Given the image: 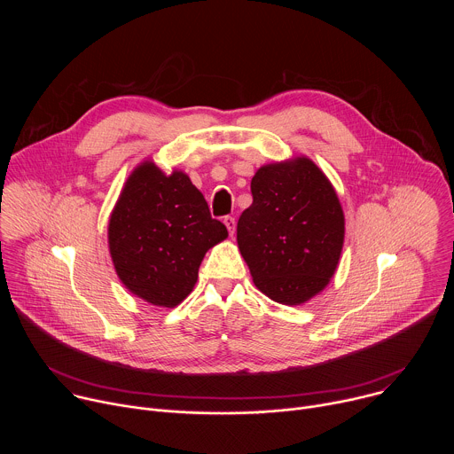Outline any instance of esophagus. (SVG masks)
I'll list each match as a JSON object with an SVG mask.
<instances>
[{
	"instance_id": "1",
	"label": "esophagus",
	"mask_w": 454,
	"mask_h": 454,
	"mask_svg": "<svg viewBox=\"0 0 454 454\" xmlns=\"http://www.w3.org/2000/svg\"><path fill=\"white\" fill-rule=\"evenodd\" d=\"M223 223L226 224V228H228V231H230V235H233V233H235V219H233L231 215H226V217L223 219Z\"/></svg>"
}]
</instances>
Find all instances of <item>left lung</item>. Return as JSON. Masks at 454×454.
Listing matches in <instances>:
<instances>
[{
  "instance_id": "left-lung-1",
  "label": "left lung",
  "mask_w": 454,
  "mask_h": 454,
  "mask_svg": "<svg viewBox=\"0 0 454 454\" xmlns=\"http://www.w3.org/2000/svg\"><path fill=\"white\" fill-rule=\"evenodd\" d=\"M251 196L237 244L254 286L278 303H305L334 277L343 249L345 215L333 183L300 156L258 168Z\"/></svg>"
}]
</instances>
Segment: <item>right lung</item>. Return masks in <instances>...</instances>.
<instances>
[{"label":"right lung","mask_w":454,"mask_h":454,"mask_svg":"<svg viewBox=\"0 0 454 454\" xmlns=\"http://www.w3.org/2000/svg\"><path fill=\"white\" fill-rule=\"evenodd\" d=\"M226 237L190 177L165 174L151 160L127 177L107 226L118 278L158 307H176L192 293L207 251Z\"/></svg>","instance_id":"right-lung-1"}]
</instances>
